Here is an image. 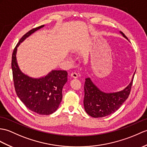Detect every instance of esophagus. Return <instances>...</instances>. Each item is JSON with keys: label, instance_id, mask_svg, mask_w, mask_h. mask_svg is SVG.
I'll return each mask as SVG.
<instances>
[{"label": "esophagus", "instance_id": "1", "mask_svg": "<svg viewBox=\"0 0 147 147\" xmlns=\"http://www.w3.org/2000/svg\"><path fill=\"white\" fill-rule=\"evenodd\" d=\"M71 76L74 78H77L78 77V74L76 72H73L71 74Z\"/></svg>", "mask_w": 147, "mask_h": 147}]
</instances>
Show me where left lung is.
I'll list each match as a JSON object with an SVG mask.
<instances>
[{
  "mask_svg": "<svg viewBox=\"0 0 147 147\" xmlns=\"http://www.w3.org/2000/svg\"><path fill=\"white\" fill-rule=\"evenodd\" d=\"M120 32L126 39H128L123 33ZM135 73L131 83L127 88L123 91L113 93L101 91L92 83L90 78H86L84 85L83 103L84 110L87 113L92 117L101 118L115 113L128 98Z\"/></svg>",
  "mask_w": 147,
  "mask_h": 147,
  "instance_id": "obj_1",
  "label": "left lung"
}]
</instances>
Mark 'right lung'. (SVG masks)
I'll return each instance as SVG.
<instances>
[{"label": "right lung", "mask_w": 147, "mask_h": 147, "mask_svg": "<svg viewBox=\"0 0 147 147\" xmlns=\"http://www.w3.org/2000/svg\"><path fill=\"white\" fill-rule=\"evenodd\" d=\"M43 27L32 29L21 37L13 51L11 66L13 84L19 98L30 111L48 115L57 110L62 101L63 88L67 81V71L54 70L45 77L34 79L21 72L16 60L17 48L20 43Z\"/></svg>", "instance_id": "right-lung-1"}]
</instances>
